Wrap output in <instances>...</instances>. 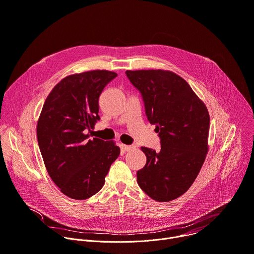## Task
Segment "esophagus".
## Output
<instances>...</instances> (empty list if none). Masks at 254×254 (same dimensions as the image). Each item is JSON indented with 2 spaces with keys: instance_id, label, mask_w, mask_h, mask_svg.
<instances>
[{
  "instance_id": "esophagus-1",
  "label": "esophagus",
  "mask_w": 254,
  "mask_h": 254,
  "mask_svg": "<svg viewBox=\"0 0 254 254\" xmlns=\"http://www.w3.org/2000/svg\"><path fill=\"white\" fill-rule=\"evenodd\" d=\"M122 148L125 151H131V150H134L136 147L134 145H122Z\"/></svg>"
}]
</instances>
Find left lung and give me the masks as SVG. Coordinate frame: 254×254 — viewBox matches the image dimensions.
I'll use <instances>...</instances> for the list:
<instances>
[{
	"label": "left lung",
	"instance_id": "1",
	"mask_svg": "<svg viewBox=\"0 0 254 254\" xmlns=\"http://www.w3.org/2000/svg\"><path fill=\"white\" fill-rule=\"evenodd\" d=\"M142 95L147 119L156 126L161 150L141 147L145 166L137 171L140 188L159 202L184 194L196 179L208 152L210 118L189 84L165 70L126 71Z\"/></svg>",
	"mask_w": 254,
	"mask_h": 254
}]
</instances>
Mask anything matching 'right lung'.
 Wrapping results in <instances>:
<instances>
[{
    "instance_id": "add662e5",
    "label": "right lung",
    "mask_w": 254,
    "mask_h": 254,
    "mask_svg": "<svg viewBox=\"0 0 254 254\" xmlns=\"http://www.w3.org/2000/svg\"><path fill=\"white\" fill-rule=\"evenodd\" d=\"M117 77L93 70L62 79L48 95L37 124V138L46 169L68 197L87 199L105 183L120 148L114 141L89 139L100 120L99 96Z\"/></svg>"
}]
</instances>
